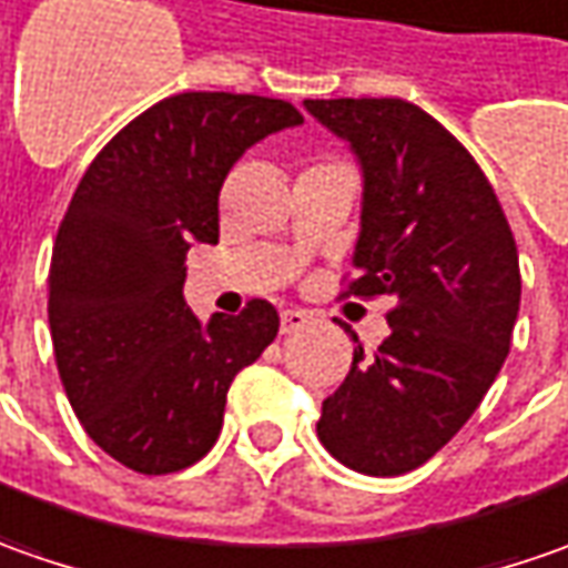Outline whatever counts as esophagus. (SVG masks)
I'll return each instance as SVG.
<instances>
[{
  "label": "esophagus",
  "instance_id": "1",
  "mask_svg": "<svg viewBox=\"0 0 568 568\" xmlns=\"http://www.w3.org/2000/svg\"><path fill=\"white\" fill-rule=\"evenodd\" d=\"M311 321L304 311H295V307H288V311H283L280 314V323H283V333H295V329H302L304 323Z\"/></svg>",
  "mask_w": 568,
  "mask_h": 568
}]
</instances>
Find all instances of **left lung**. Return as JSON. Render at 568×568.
Returning a JSON list of instances; mask_svg holds the SVG:
<instances>
[{"instance_id":"obj_1","label":"left lung","mask_w":568,"mask_h":568,"mask_svg":"<svg viewBox=\"0 0 568 568\" xmlns=\"http://www.w3.org/2000/svg\"><path fill=\"white\" fill-rule=\"evenodd\" d=\"M304 106L364 169L362 239L339 298H393L389 336L374 352L358 343L317 437L348 468L393 478L440 453L497 381L521 298L518 247L475 156L420 106Z\"/></svg>"}]
</instances>
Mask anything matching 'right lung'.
<instances>
[{
    "instance_id": "1",
    "label": "right lung",
    "mask_w": 568,
    "mask_h": 568,
    "mask_svg": "<svg viewBox=\"0 0 568 568\" xmlns=\"http://www.w3.org/2000/svg\"><path fill=\"white\" fill-rule=\"evenodd\" d=\"M302 122L273 97L175 93L131 119L74 187L50 264L55 367L90 440L138 475L204 459L235 374L280 333L264 298L201 323L182 285L187 247L220 242L232 163Z\"/></svg>"
}]
</instances>
